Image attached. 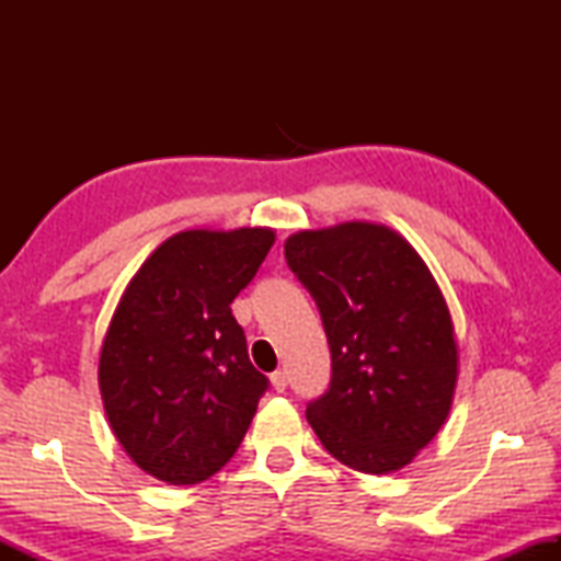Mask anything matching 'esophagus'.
<instances>
[{
	"mask_svg": "<svg viewBox=\"0 0 561 561\" xmlns=\"http://www.w3.org/2000/svg\"><path fill=\"white\" fill-rule=\"evenodd\" d=\"M270 381H272V386H274V391L282 393L284 388H287V383H289V376H287V371H274V374L270 376Z\"/></svg>",
	"mask_w": 561,
	"mask_h": 561,
	"instance_id": "1",
	"label": "esophagus"
}]
</instances>
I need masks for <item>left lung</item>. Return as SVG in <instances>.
<instances>
[{"mask_svg":"<svg viewBox=\"0 0 561 561\" xmlns=\"http://www.w3.org/2000/svg\"><path fill=\"white\" fill-rule=\"evenodd\" d=\"M284 257L314 297L331 348V383L307 421L358 472L405 468L450 413L458 344L443 291L386 225L301 230Z\"/></svg>","mask_w":561,"mask_h":561,"instance_id":"1","label":"left lung"}]
</instances>
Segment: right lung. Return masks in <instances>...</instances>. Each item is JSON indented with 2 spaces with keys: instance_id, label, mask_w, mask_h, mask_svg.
<instances>
[{
  "instance_id": "1",
  "label": "right lung",
  "mask_w": 561,
  "mask_h": 561,
  "mask_svg": "<svg viewBox=\"0 0 561 561\" xmlns=\"http://www.w3.org/2000/svg\"><path fill=\"white\" fill-rule=\"evenodd\" d=\"M272 244L270 227L178 232L113 311L99 358L103 408L128 458L168 485L222 470L267 391L230 304Z\"/></svg>"
}]
</instances>
